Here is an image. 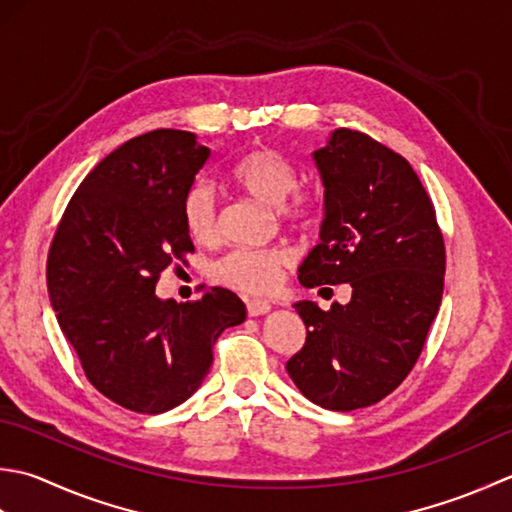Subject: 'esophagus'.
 I'll use <instances>...</instances> for the list:
<instances>
[{"mask_svg": "<svg viewBox=\"0 0 512 512\" xmlns=\"http://www.w3.org/2000/svg\"><path fill=\"white\" fill-rule=\"evenodd\" d=\"M271 311V305L267 300H247V314L249 316H265Z\"/></svg>", "mask_w": 512, "mask_h": 512, "instance_id": "1", "label": "esophagus"}]
</instances>
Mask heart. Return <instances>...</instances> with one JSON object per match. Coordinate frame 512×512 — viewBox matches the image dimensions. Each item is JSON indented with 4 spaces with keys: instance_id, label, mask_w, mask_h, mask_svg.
I'll list each match as a JSON object with an SVG mask.
<instances>
[{
    "instance_id": "heart-1",
    "label": "heart",
    "mask_w": 512,
    "mask_h": 512,
    "mask_svg": "<svg viewBox=\"0 0 512 512\" xmlns=\"http://www.w3.org/2000/svg\"><path fill=\"white\" fill-rule=\"evenodd\" d=\"M229 179L256 201L278 207V216L289 225H305L314 214V201L309 194L296 192V168L274 148H256L241 156L229 172ZM181 218L194 243L212 245L216 241L218 218L210 187L196 183L185 192ZM289 265L291 254L283 247H241L216 260L212 276L216 283L243 294H267L278 287Z\"/></svg>"
}]
</instances>
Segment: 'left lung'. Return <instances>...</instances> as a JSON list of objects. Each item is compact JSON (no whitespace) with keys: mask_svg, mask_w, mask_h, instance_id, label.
<instances>
[{"mask_svg":"<svg viewBox=\"0 0 512 512\" xmlns=\"http://www.w3.org/2000/svg\"><path fill=\"white\" fill-rule=\"evenodd\" d=\"M314 161L325 218L298 280L353 291L329 311L296 302L307 340L287 373L322 409L353 411L387 398L420 358L442 302L444 236L409 161L369 134L333 130Z\"/></svg>","mask_w":512,"mask_h":512,"instance_id":"8db88e82","label":"left lung"}]
</instances>
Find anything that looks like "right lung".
I'll return each instance as SVG.
<instances>
[{
    "instance_id": "add662e5",
    "label": "right lung",
    "mask_w": 512,
    "mask_h": 512,
    "mask_svg": "<svg viewBox=\"0 0 512 512\" xmlns=\"http://www.w3.org/2000/svg\"><path fill=\"white\" fill-rule=\"evenodd\" d=\"M210 159L192 132L154 130L110 152L72 194L46 280L59 327L92 387L134 413L185 402L214 362L243 300L212 287L194 302L156 298L172 260L194 252L181 203Z\"/></svg>"
}]
</instances>
